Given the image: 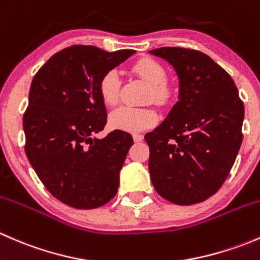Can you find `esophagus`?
<instances>
[{
  "instance_id": "1",
  "label": "esophagus",
  "mask_w": 260,
  "mask_h": 260,
  "mask_svg": "<svg viewBox=\"0 0 260 260\" xmlns=\"http://www.w3.org/2000/svg\"><path fill=\"white\" fill-rule=\"evenodd\" d=\"M133 141H135V142H142L143 141V136L142 135H140V133H136V135H133Z\"/></svg>"
}]
</instances>
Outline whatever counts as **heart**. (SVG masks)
Masks as SVG:
<instances>
[{
    "label": "heart",
    "mask_w": 260,
    "mask_h": 260,
    "mask_svg": "<svg viewBox=\"0 0 260 260\" xmlns=\"http://www.w3.org/2000/svg\"><path fill=\"white\" fill-rule=\"evenodd\" d=\"M132 72L149 85L147 101L165 106L172 98L171 85L167 83L166 70L154 60L141 59L132 67ZM120 79L117 72L106 73L99 83V95L106 106L113 107L119 101ZM157 122V113L152 108H131L120 107L109 114L108 123L111 128L124 132H140L153 127Z\"/></svg>",
    "instance_id": "1"
}]
</instances>
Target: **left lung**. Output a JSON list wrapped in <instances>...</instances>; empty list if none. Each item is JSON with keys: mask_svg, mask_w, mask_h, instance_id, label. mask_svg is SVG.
<instances>
[{"mask_svg": "<svg viewBox=\"0 0 260 260\" xmlns=\"http://www.w3.org/2000/svg\"><path fill=\"white\" fill-rule=\"evenodd\" d=\"M179 78V102L153 132L148 170L159 196L192 205L217 192L242 146L244 104L229 74L198 50L159 48Z\"/></svg>", "mask_w": 260, "mask_h": 260, "instance_id": "obj_1", "label": "left lung"}]
</instances>
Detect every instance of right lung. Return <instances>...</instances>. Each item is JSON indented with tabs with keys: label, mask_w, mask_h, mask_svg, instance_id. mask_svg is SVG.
<instances>
[{
	"label": "right lung",
	"mask_w": 260,
	"mask_h": 260,
	"mask_svg": "<svg viewBox=\"0 0 260 260\" xmlns=\"http://www.w3.org/2000/svg\"><path fill=\"white\" fill-rule=\"evenodd\" d=\"M135 52L70 46L52 55L31 83L26 156L49 192L72 208H99L117 193L133 138L123 131L94 137L107 123L99 83Z\"/></svg>",
	"instance_id": "add662e5"
}]
</instances>
